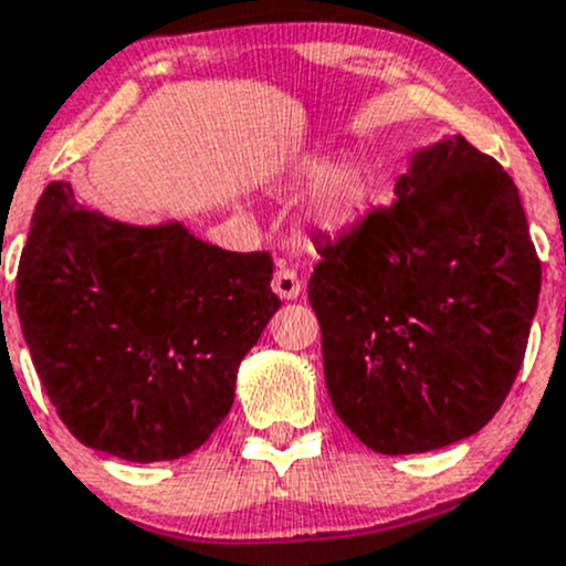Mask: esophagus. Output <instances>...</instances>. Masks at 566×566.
I'll list each match as a JSON object with an SVG mask.
<instances>
[{"instance_id":"1","label":"esophagus","mask_w":566,"mask_h":566,"mask_svg":"<svg viewBox=\"0 0 566 566\" xmlns=\"http://www.w3.org/2000/svg\"><path fill=\"white\" fill-rule=\"evenodd\" d=\"M271 287H273V293L282 297V301H295V297L301 295L303 284H301V279H297L295 271L279 269L276 273H273Z\"/></svg>"}]
</instances>
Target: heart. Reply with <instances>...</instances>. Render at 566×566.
Returning a JSON list of instances; mask_svg holds the SVG:
<instances>
[{
  "instance_id": "b5f03b06",
  "label": "heart",
  "mask_w": 566,
  "mask_h": 566,
  "mask_svg": "<svg viewBox=\"0 0 566 566\" xmlns=\"http://www.w3.org/2000/svg\"><path fill=\"white\" fill-rule=\"evenodd\" d=\"M287 179L293 188L312 185L303 201V222L325 235L357 228L378 196L374 169L357 158L333 160L331 155H303L290 164Z\"/></svg>"
}]
</instances>
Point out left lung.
Instances as JSON below:
<instances>
[{
	"mask_svg": "<svg viewBox=\"0 0 566 566\" xmlns=\"http://www.w3.org/2000/svg\"><path fill=\"white\" fill-rule=\"evenodd\" d=\"M392 207L319 247L308 301L335 413L378 454H424L500 411L539 260L511 174L464 136L413 153Z\"/></svg>",
	"mask_w": 566,
	"mask_h": 566,
	"instance_id": "8db88e82",
	"label": "left lung"
}]
</instances>
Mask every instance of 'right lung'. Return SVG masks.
I'll use <instances>...</instances> for the list:
<instances>
[{
    "label": "right lung",
    "instance_id": "right-lung-1",
    "mask_svg": "<svg viewBox=\"0 0 566 566\" xmlns=\"http://www.w3.org/2000/svg\"><path fill=\"white\" fill-rule=\"evenodd\" d=\"M269 252H228L182 222L128 226L80 207L70 182L36 201L15 308L36 376L83 446L128 462L179 459L233 406L244 354L279 312Z\"/></svg>",
    "mask_w": 566,
    "mask_h": 566
}]
</instances>
